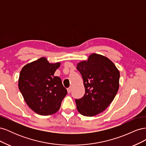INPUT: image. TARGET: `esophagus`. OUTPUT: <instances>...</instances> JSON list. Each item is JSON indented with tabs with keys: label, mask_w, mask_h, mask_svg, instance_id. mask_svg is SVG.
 <instances>
[{
	"label": "esophagus",
	"mask_w": 146,
	"mask_h": 146,
	"mask_svg": "<svg viewBox=\"0 0 146 146\" xmlns=\"http://www.w3.org/2000/svg\"><path fill=\"white\" fill-rule=\"evenodd\" d=\"M67 91H68V93L69 94L70 92V91H71V88H70V87L68 88V89H67Z\"/></svg>",
	"instance_id": "esophagus-1"
}]
</instances>
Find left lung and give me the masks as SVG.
I'll return each mask as SVG.
<instances>
[{
    "instance_id": "left-lung-1",
    "label": "left lung",
    "mask_w": 146,
    "mask_h": 146,
    "mask_svg": "<svg viewBox=\"0 0 146 146\" xmlns=\"http://www.w3.org/2000/svg\"><path fill=\"white\" fill-rule=\"evenodd\" d=\"M80 72L85 94L76 99L78 111L85 116H93L107 108L112 102L119 87L120 72L107 57L92 54L87 60L77 64Z\"/></svg>"
}]
</instances>
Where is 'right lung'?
Instances as JSON below:
<instances>
[{
    "mask_svg": "<svg viewBox=\"0 0 146 146\" xmlns=\"http://www.w3.org/2000/svg\"><path fill=\"white\" fill-rule=\"evenodd\" d=\"M60 62L50 63L46 57L29 63L22 68L18 86L26 104L36 113L51 115L59 110L67 94L61 78L54 76Z\"/></svg>",
    "mask_w": 146,
    "mask_h": 146,
    "instance_id": "add662e5",
    "label": "right lung"
}]
</instances>
